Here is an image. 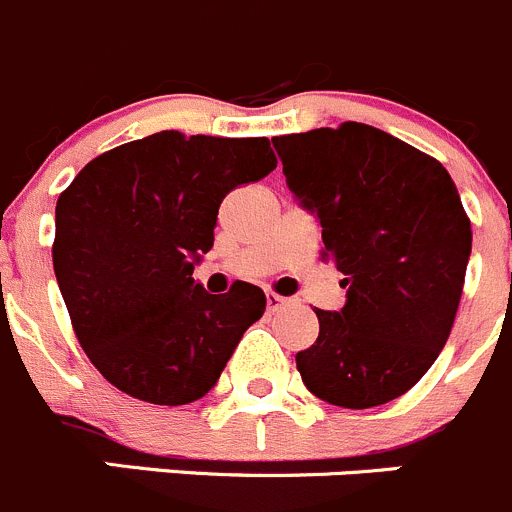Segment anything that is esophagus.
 Instances as JSON below:
<instances>
[{
    "mask_svg": "<svg viewBox=\"0 0 512 512\" xmlns=\"http://www.w3.org/2000/svg\"><path fill=\"white\" fill-rule=\"evenodd\" d=\"M287 302H289V299L281 297V294L266 292V307H269V312H276V309H281Z\"/></svg>",
    "mask_w": 512,
    "mask_h": 512,
    "instance_id": "esophagus-1",
    "label": "esophagus"
}]
</instances>
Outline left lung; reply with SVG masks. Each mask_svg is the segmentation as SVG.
Segmentation results:
<instances>
[{
  "mask_svg": "<svg viewBox=\"0 0 512 512\" xmlns=\"http://www.w3.org/2000/svg\"><path fill=\"white\" fill-rule=\"evenodd\" d=\"M289 190L322 225V261L345 274L340 312L314 309L320 335L297 353L304 386L342 409L414 388L452 332L472 225L452 177L375 126L276 137Z\"/></svg>",
  "mask_w": 512,
  "mask_h": 512,
  "instance_id": "obj_1",
  "label": "left lung"
}]
</instances>
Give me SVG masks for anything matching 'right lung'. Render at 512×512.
<instances>
[{
  "label": "right lung",
  "instance_id": "1",
  "mask_svg": "<svg viewBox=\"0 0 512 512\" xmlns=\"http://www.w3.org/2000/svg\"><path fill=\"white\" fill-rule=\"evenodd\" d=\"M276 170L266 137L159 131L98 154L60 192L53 269L75 337L119 391L182 406L218 383L266 294L192 279L233 187Z\"/></svg>",
  "mask_w": 512,
  "mask_h": 512
}]
</instances>
